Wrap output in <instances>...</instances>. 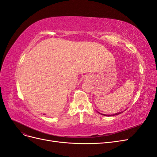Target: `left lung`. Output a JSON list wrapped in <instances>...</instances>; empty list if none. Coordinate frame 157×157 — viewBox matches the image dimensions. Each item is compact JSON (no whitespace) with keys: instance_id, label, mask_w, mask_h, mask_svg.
Segmentation results:
<instances>
[{"instance_id":"1","label":"left lung","mask_w":157,"mask_h":157,"mask_svg":"<svg viewBox=\"0 0 157 157\" xmlns=\"http://www.w3.org/2000/svg\"><path fill=\"white\" fill-rule=\"evenodd\" d=\"M121 113H116V114H115V115H105V116H114V115H119V114H121ZM102 115V114H101Z\"/></svg>"}]
</instances>
